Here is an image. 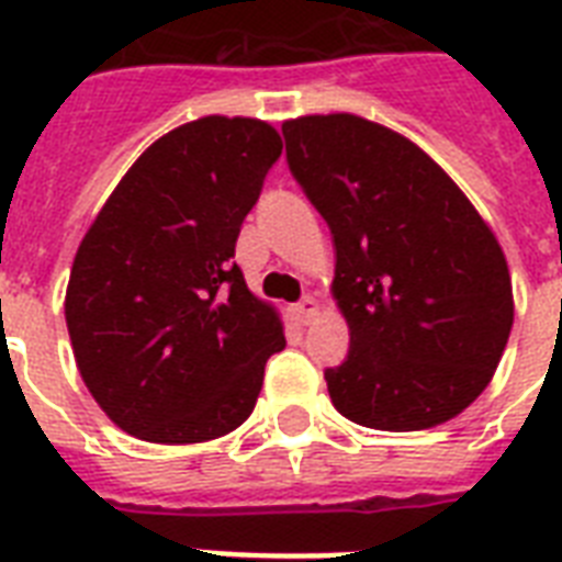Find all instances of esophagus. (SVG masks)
I'll list each match as a JSON object with an SVG mask.
<instances>
[{
  "mask_svg": "<svg viewBox=\"0 0 562 562\" xmlns=\"http://www.w3.org/2000/svg\"><path fill=\"white\" fill-rule=\"evenodd\" d=\"M291 315H294V321L297 324H312V317L317 315V300L315 297H306V300H300L297 306L291 308Z\"/></svg>",
  "mask_w": 562,
  "mask_h": 562,
  "instance_id": "34e87169",
  "label": "esophagus"
}]
</instances>
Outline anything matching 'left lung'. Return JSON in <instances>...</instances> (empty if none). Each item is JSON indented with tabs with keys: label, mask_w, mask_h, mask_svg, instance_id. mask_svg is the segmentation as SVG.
<instances>
[{
	"label": "left lung",
	"mask_w": 562,
	"mask_h": 562,
	"mask_svg": "<svg viewBox=\"0 0 562 562\" xmlns=\"http://www.w3.org/2000/svg\"><path fill=\"white\" fill-rule=\"evenodd\" d=\"M285 157L329 224L350 352L324 379L344 417L419 431L458 417L514 326L502 247L426 151L352 113L282 125Z\"/></svg>",
	"instance_id": "8db88e82"
}]
</instances>
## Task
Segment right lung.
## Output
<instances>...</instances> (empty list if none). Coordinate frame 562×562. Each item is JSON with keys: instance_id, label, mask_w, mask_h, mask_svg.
<instances>
[{"instance_id": "1", "label": "right lung", "mask_w": 562, "mask_h": 562, "mask_svg": "<svg viewBox=\"0 0 562 562\" xmlns=\"http://www.w3.org/2000/svg\"><path fill=\"white\" fill-rule=\"evenodd\" d=\"M282 139L259 119L203 116L119 180L75 254L66 326L83 384L122 431L203 443L250 417L277 308L233 262Z\"/></svg>"}]
</instances>
